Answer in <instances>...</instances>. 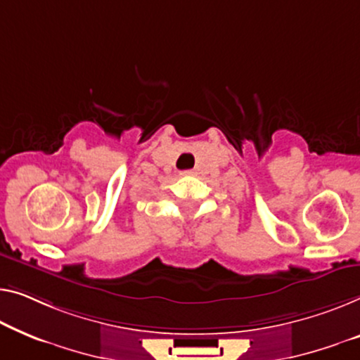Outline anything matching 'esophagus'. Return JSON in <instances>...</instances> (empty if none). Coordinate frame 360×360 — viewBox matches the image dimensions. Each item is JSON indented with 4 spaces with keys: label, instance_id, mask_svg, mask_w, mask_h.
Masks as SVG:
<instances>
[{
    "label": "esophagus",
    "instance_id": "1",
    "mask_svg": "<svg viewBox=\"0 0 360 360\" xmlns=\"http://www.w3.org/2000/svg\"><path fill=\"white\" fill-rule=\"evenodd\" d=\"M182 174H184V176H192V174H194V171H182Z\"/></svg>",
    "mask_w": 360,
    "mask_h": 360
}]
</instances>
